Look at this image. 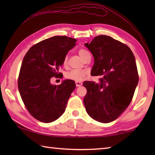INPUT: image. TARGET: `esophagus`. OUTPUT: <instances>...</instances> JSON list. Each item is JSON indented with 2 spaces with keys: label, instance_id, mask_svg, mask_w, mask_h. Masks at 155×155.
<instances>
[{
  "label": "esophagus",
  "instance_id": "34e87169",
  "mask_svg": "<svg viewBox=\"0 0 155 155\" xmlns=\"http://www.w3.org/2000/svg\"><path fill=\"white\" fill-rule=\"evenodd\" d=\"M75 83H76V86H77V87H81V86H82V85H83V83H82L81 82L77 81V82H75Z\"/></svg>",
  "mask_w": 155,
  "mask_h": 155
}]
</instances>
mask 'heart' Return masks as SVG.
Masks as SVG:
<instances>
[{"label": "heart", "mask_w": 155, "mask_h": 155, "mask_svg": "<svg viewBox=\"0 0 155 155\" xmlns=\"http://www.w3.org/2000/svg\"><path fill=\"white\" fill-rule=\"evenodd\" d=\"M78 54H79L80 57L84 59L86 56L89 53L87 50L84 48H81L79 51H78ZM68 61V57L67 56H66L63 60V64L64 66H66L67 64ZM87 72L85 71H79V70H71L70 71L67 72V73L65 74V77L67 78V79H70L72 81H83L85 78L87 77Z\"/></svg>", "instance_id": "heart-1"}]
</instances>
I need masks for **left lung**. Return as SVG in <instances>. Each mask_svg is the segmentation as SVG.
<instances>
[{
    "label": "left lung",
    "mask_w": 155,
    "mask_h": 155,
    "mask_svg": "<svg viewBox=\"0 0 155 155\" xmlns=\"http://www.w3.org/2000/svg\"><path fill=\"white\" fill-rule=\"evenodd\" d=\"M94 57L92 76L98 83L85 81L84 104L94 120L108 123L116 120L130 104L139 82L135 58L127 45L107 35L85 43Z\"/></svg>",
    "instance_id": "1"
}]
</instances>
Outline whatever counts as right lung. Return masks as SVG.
<instances>
[{"instance_id":"right-lung-1","label":"right lung","mask_w":155,"mask_h":155,"mask_svg":"<svg viewBox=\"0 0 155 155\" xmlns=\"http://www.w3.org/2000/svg\"><path fill=\"white\" fill-rule=\"evenodd\" d=\"M77 40L54 36L34 45L25 54L20 69L18 88L26 108L32 117L49 123L64 113L76 84L65 80L59 85L51 83L52 77L61 78L58 72L68 51Z\"/></svg>"}]
</instances>
